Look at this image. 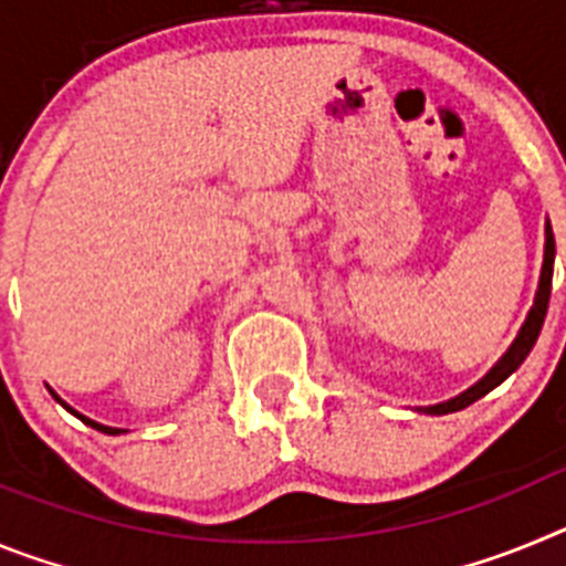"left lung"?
Listing matches in <instances>:
<instances>
[{
	"label": "left lung",
	"mask_w": 566,
	"mask_h": 566,
	"mask_svg": "<svg viewBox=\"0 0 566 566\" xmlns=\"http://www.w3.org/2000/svg\"><path fill=\"white\" fill-rule=\"evenodd\" d=\"M553 260H556V240H553V229L547 223V243H544V266H542V280H538V292H536V303L530 308L527 319H524L522 332H518L516 343L510 345L507 354L499 359L482 379H479L473 388H468L464 394H459L457 399H448V402H439L431 405V408H422L424 413H453V411H462L468 405H473L476 399H482L484 394L493 391L496 385H502L510 374L516 371L518 365L527 359V354L533 352V345H536L538 334H542L544 326V317H547V303H549V286H553Z\"/></svg>",
	"instance_id": "obj_1"
}]
</instances>
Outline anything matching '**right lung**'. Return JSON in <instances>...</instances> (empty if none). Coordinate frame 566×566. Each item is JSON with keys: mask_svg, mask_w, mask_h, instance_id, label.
Instances as JSON below:
<instances>
[{"mask_svg": "<svg viewBox=\"0 0 566 566\" xmlns=\"http://www.w3.org/2000/svg\"><path fill=\"white\" fill-rule=\"evenodd\" d=\"M53 397H56V394H53ZM56 399H59V397H56ZM59 402H62V399H59ZM62 405H64V402H62ZM64 408H67V405H64ZM67 411H70V408H67ZM73 413H76V411H73ZM76 417L82 419L84 424H90V428H96V431H104V433H122V431H118V428H107V424H98V422H93V419L82 417V413H76Z\"/></svg>", "mask_w": 566, "mask_h": 566, "instance_id": "add662e5", "label": "right lung"}]
</instances>
